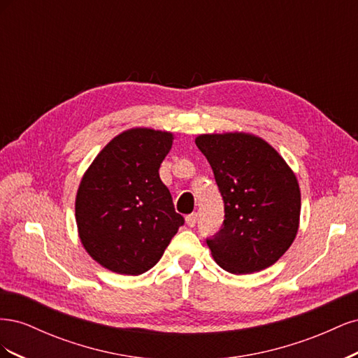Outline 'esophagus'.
Returning a JSON list of instances; mask_svg holds the SVG:
<instances>
[{
	"label": "esophagus",
	"instance_id": "34e87169",
	"mask_svg": "<svg viewBox=\"0 0 358 358\" xmlns=\"http://www.w3.org/2000/svg\"><path fill=\"white\" fill-rule=\"evenodd\" d=\"M197 213H189V215H187V218H185V221H187V225L188 227H194L197 224Z\"/></svg>",
	"mask_w": 358,
	"mask_h": 358
}]
</instances>
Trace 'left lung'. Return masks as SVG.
Instances as JSON below:
<instances>
[{"mask_svg": "<svg viewBox=\"0 0 358 358\" xmlns=\"http://www.w3.org/2000/svg\"><path fill=\"white\" fill-rule=\"evenodd\" d=\"M196 145L208 158L224 200L222 227L206 239L215 262L234 275L275 264L299 230L296 175L272 146L254 134H201Z\"/></svg>", "mask_w": 358, "mask_h": 358, "instance_id": "obj_1", "label": "left lung"}]
</instances>
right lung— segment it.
<instances>
[{
    "instance_id": "obj_1",
    "label": "right lung",
    "mask_w": 358,
    "mask_h": 358,
    "mask_svg": "<svg viewBox=\"0 0 358 358\" xmlns=\"http://www.w3.org/2000/svg\"><path fill=\"white\" fill-rule=\"evenodd\" d=\"M173 134L131 128L95 157L76 196V222L83 248L119 275H142L164 254L185 220L176 213L159 166Z\"/></svg>"
}]
</instances>
